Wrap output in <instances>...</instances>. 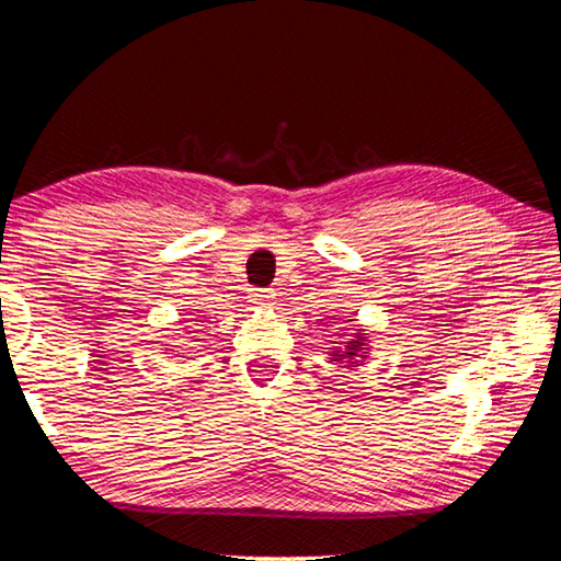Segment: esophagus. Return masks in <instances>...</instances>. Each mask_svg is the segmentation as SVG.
<instances>
[{
    "label": "esophagus",
    "mask_w": 561,
    "mask_h": 561,
    "mask_svg": "<svg viewBox=\"0 0 561 561\" xmlns=\"http://www.w3.org/2000/svg\"><path fill=\"white\" fill-rule=\"evenodd\" d=\"M252 299H255V304H260V306H270L272 299H274V294L270 289H255V291H252Z\"/></svg>",
    "instance_id": "1"
}]
</instances>
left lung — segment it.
Masks as SVG:
<instances>
[{
	"label": "left lung",
	"instance_id": "left-lung-1",
	"mask_svg": "<svg viewBox=\"0 0 561 561\" xmlns=\"http://www.w3.org/2000/svg\"><path fill=\"white\" fill-rule=\"evenodd\" d=\"M325 350H331V362H347V367H359V362L367 357V333H362L359 328H357V333H353V337L347 340L345 343V347H340V350H335V347H325Z\"/></svg>",
	"mask_w": 561,
	"mask_h": 561
}]
</instances>
